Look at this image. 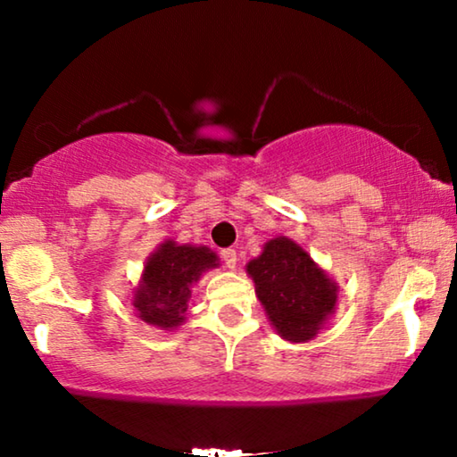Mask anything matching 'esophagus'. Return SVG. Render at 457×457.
Here are the masks:
<instances>
[{
	"instance_id": "1",
	"label": "esophagus",
	"mask_w": 457,
	"mask_h": 457,
	"mask_svg": "<svg viewBox=\"0 0 457 457\" xmlns=\"http://www.w3.org/2000/svg\"><path fill=\"white\" fill-rule=\"evenodd\" d=\"M222 262L224 264H227L228 268H235L237 266V252L233 247H227V249H222Z\"/></svg>"
}]
</instances>
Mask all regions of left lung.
Segmentation results:
<instances>
[{"label":"left lung","instance_id":"8db88e82","mask_svg":"<svg viewBox=\"0 0 457 457\" xmlns=\"http://www.w3.org/2000/svg\"><path fill=\"white\" fill-rule=\"evenodd\" d=\"M247 272L272 327L287 341H310L335 312V283L287 237L268 241Z\"/></svg>","mask_w":457,"mask_h":457}]
</instances>
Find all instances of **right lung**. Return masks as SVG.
Masks as SVG:
<instances>
[{
  "mask_svg": "<svg viewBox=\"0 0 457 457\" xmlns=\"http://www.w3.org/2000/svg\"><path fill=\"white\" fill-rule=\"evenodd\" d=\"M216 266V253L208 247L177 245L174 241L147 260L133 305L141 320L160 328H174L185 320L191 299V285L202 272Z\"/></svg>",
  "mask_w": 457,
  "mask_h": 457,
  "instance_id": "right-lung-1",
  "label": "right lung"
}]
</instances>
